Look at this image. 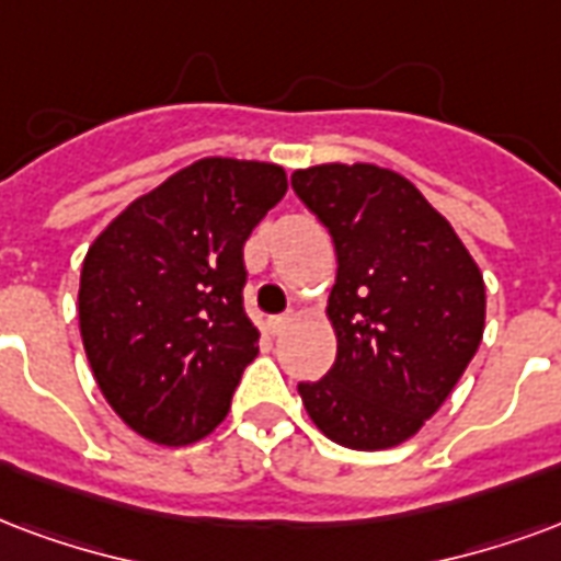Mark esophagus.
Instances as JSON below:
<instances>
[{"mask_svg": "<svg viewBox=\"0 0 561 561\" xmlns=\"http://www.w3.org/2000/svg\"><path fill=\"white\" fill-rule=\"evenodd\" d=\"M288 323H291V314H273V318H267V330L273 335H279Z\"/></svg>", "mask_w": 561, "mask_h": 561, "instance_id": "esophagus-1", "label": "esophagus"}]
</instances>
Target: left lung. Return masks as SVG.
Masks as SVG:
<instances>
[{
    "instance_id": "1",
    "label": "left lung",
    "mask_w": 561,
    "mask_h": 561,
    "mask_svg": "<svg viewBox=\"0 0 561 561\" xmlns=\"http://www.w3.org/2000/svg\"><path fill=\"white\" fill-rule=\"evenodd\" d=\"M335 243L333 368L300 383L327 437L375 451L413 437L449 398L484 333V282L455 228L389 169L312 165L291 175Z\"/></svg>"
}]
</instances>
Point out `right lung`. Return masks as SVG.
Wrapping results in <instances>:
<instances>
[{"mask_svg":"<svg viewBox=\"0 0 561 561\" xmlns=\"http://www.w3.org/2000/svg\"><path fill=\"white\" fill-rule=\"evenodd\" d=\"M285 169L207 157L136 198L82 261L80 333L94 380L136 434L186 446L228 416L259 354L243 243Z\"/></svg>","mask_w":561,"mask_h":561,"instance_id":"obj_1","label":"right lung"}]
</instances>
